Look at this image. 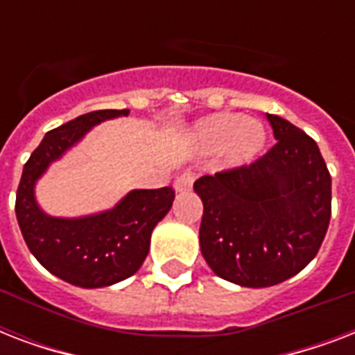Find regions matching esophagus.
Listing matches in <instances>:
<instances>
[{
	"instance_id": "1",
	"label": "esophagus",
	"mask_w": 355,
	"mask_h": 355,
	"mask_svg": "<svg viewBox=\"0 0 355 355\" xmlns=\"http://www.w3.org/2000/svg\"><path fill=\"white\" fill-rule=\"evenodd\" d=\"M195 180V175L191 171H184L180 177L175 180V188H177V191H186V189L191 188V184H193Z\"/></svg>"
}]
</instances>
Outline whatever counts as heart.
Listing matches in <instances>:
<instances>
[{"label": "heart", "mask_w": 355, "mask_h": 355, "mask_svg": "<svg viewBox=\"0 0 355 355\" xmlns=\"http://www.w3.org/2000/svg\"><path fill=\"white\" fill-rule=\"evenodd\" d=\"M197 136L208 147L230 144V155L237 162L252 158L265 141L263 127L256 121H245L237 114H217L205 119Z\"/></svg>", "instance_id": "heart-1"}]
</instances>
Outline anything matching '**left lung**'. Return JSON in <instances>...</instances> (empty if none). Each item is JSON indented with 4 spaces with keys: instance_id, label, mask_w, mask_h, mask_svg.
<instances>
[{
    "instance_id": "left-lung-1",
    "label": "left lung",
    "mask_w": 355,
    "mask_h": 355,
    "mask_svg": "<svg viewBox=\"0 0 355 355\" xmlns=\"http://www.w3.org/2000/svg\"><path fill=\"white\" fill-rule=\"evenodd\" d=\"M278 139L250 164L195 180L202 199L200 252L243 287H269L317 256L331 217V177L311 136L267 114Z\"/></svg>"
}]
</instances>
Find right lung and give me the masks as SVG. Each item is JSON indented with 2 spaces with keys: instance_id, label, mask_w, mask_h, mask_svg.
<instances>
[{
  "instance_id": "obj_1",
  "label": "right lung",
  "mask_w": 355,
  "mask_h": 355,
  "mask_svg": "<svg viewBox=\"0 0 355 355\" xmlns=\"http://www.w3.org/2000/svg\"><path fill=\"white\" fill-rule=\"evenodd\" d=\"M128 110H96L53 128L24 166L16 219L27 247L51 275L79 287H107L132 276L149 252L150 234L169 211L175 189H136L114 210L83 219H57L36 206V178L94 125Z\"/></svg>"
}]
</instances>
